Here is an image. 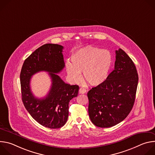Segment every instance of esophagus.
Wrapping results in <instances>:
<instances>
[{"label": "esophagus", "mask_w": 155, "mask_h": 155, "mask_svg": "<svg viewBox=\"0 0 155 155\" xmlns=\"http://www.w3.org/2000/svg\"><path fill=\"white\" fill-rule=\"evenodd\" d=\"M86 93V90L83 87H80L79 90V93L80 94H84Z\"/></svg>", "instance_id": "obj_1"}]
</instances>
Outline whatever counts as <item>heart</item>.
I'll return each instance as SVG.
<instances>
[{
  "mask_svg": "<svg viewBox=\"0 0 155 155\" xmlns=\"http://www.w3.org/2000/svg\"><path fill=\"white\" fill-rule=\"evenodd\" d=\"M113 56L108 50L92 46L80 48L73 53L71 63L65 64L68 75L73 82L81 80L82 72L86 83L96 86L105 81L113 65Z\"/></svg>",
  "mask_w": 155,
  "mask_h": 155,
  "instance_id": "1",
  "label": "heart"
}]
</instances>
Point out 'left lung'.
Segmentation results:
<instances>
[{
  "mask_svg": "<svg viewBox=\"0 0 155 155\" xmlns=\"http://www.w3.org/2000/svg\"><path fill=\"white\" fill-rule=\"evenodd\" d=\"M115 53L114 70L104 82L87 94L90 118L99 127H110L121 122L135 101L139 80L136 66L123 50Z\"/></svg>",
  "mask_w": 155,
  "mask_h": 155,
  "instance_id": "obj_1",
  "label": "left lung"
}]
</instances>
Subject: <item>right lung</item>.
I'll list each match as a JSON object with an SVG mask.
<instances>
[{
  "label": "right lung",
  "mask_w": 155,
  "mask_h": 155,
  "mask_svg": "<svg viewBox=\"0 0 155 155\" xmlns=\"http://www.w3.org/2000/svg\"><path fill=\"white\" fill-rule=\"evenodd\" d=\"M64 47L47 43L34 51L24 62L20 74L22 101L28 112L39 124L50 129L63 126L69 116V103L77 96L79 86L65 83L57 74L64 69ZM41 71L49 72L52 86L44 98H36L30 90L31 76Z\"/></svg>",
  "instance_id": "right-lung-1"
}]
</instances>
